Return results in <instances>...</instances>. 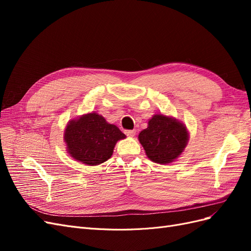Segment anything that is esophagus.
Segmentation results:
<instances>
[{
    "label": "esophagus",
    "mask_w": 251,
    "mask_h": 251,
    "mask_svg": "<svg viewBox=\"0 0 251 251\" xmlns=\"http://www.w3.org/2000/svg\"><path fill=\"white\" fill-rule=\"evenodd\" d=\"M125 133H126V136H128V137H134V136L136 135V131L135 130H126Z\"/></svg>",
    "instance_id": "esophagus-1"
}]
</instances>
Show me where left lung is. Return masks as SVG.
<instances>
[{"label": "left lung", "instance_id": "obj_1", "mask_svg": "<svg viewBox=\"0 0 251 251\" xmlns=\"http://www.w3.org/2000/svg\"><path fill=\"white\" fill-rule=\"evenodd\" d=\"M148 127L139 133L138 139L146 154L159 164H166L177 159L188 142L186 126L176 118L156 114Z\"/></svg>", "mask_w": 251, "mask_h": 251}]
</instances>
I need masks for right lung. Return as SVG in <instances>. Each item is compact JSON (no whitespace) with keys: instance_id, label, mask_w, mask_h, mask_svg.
Wrapping results in <instances>:
<instances>
[{"instance_id":"1","label":"right lung","mask_w":251,"mask_h":251,"mask_svg":"<svg viewBox=\"0 0 251 251\" xmlns=\"http://www.w3.org/2000/svg\"><path fill=\"white\" fill-rule=\"evenodd\" d=\"M126 135L92 112L68 123L64 140L69 155L83 164L98 165L111 158L118 140Z\"/></svg>"}]
</instances>
